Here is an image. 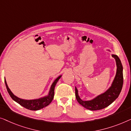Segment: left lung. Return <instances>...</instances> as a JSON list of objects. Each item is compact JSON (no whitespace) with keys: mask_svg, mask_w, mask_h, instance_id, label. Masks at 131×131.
<instances>
[{"mask_svg":"<svg viewBox=\"0 0 131 131\" xmlns=\"http://www.w3.org/2000/svg\"><path fill=\"white\" fill-rule=\"evenodd\" d=\"M112 56L115 58L116 63V73L111 86L107 91L91 100L84 101L81 100L79 96L78 90L75 86V97L77 100L86 109L90 110L103 109L111 104L120 94L123 82V66L120 59L117 55L112 54Z\"/></svg>","mask_w":131,"mask_h":131,"instance_id":"obj_1","label":"left lung"}]
</instances>
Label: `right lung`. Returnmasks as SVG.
I'll list each match as a JSON object with an SVG mask.
<instances>
[{"label":"right lung","mask_w":131,"mask_h":131,"mask_svg":"<svg viewBox=\"0 0 131 131\" xmlns=\"http://www.w3.org/2000/svg\"><path fill=\"white\" fill-rule=\"evenodd\" d=\"M61 77L62 75H60L59 77H58V78L54 81L53 84H51V87L50 88L49 92V94L46 95V96L41 97V98L40 99H34V100H24V99H20L19 97H16V95H15L14 94L12 93V91H11L10 90L9 88L8 85H7L6 80H5V82L9 94L10 95L11 98H12L15 102L18 103V104H19L21 106H23L24 107L26 108L27 109L31 110H38L47 106L51 102V101L53 100L54 94V87L55 86H56L57 82H58L59 80L61 78Z\"/></svg>","instance_id":"right-lung-1"}]
</instances>
